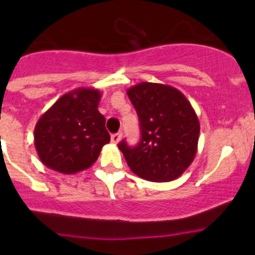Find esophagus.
Segmentation results:
<instances>
[{"mask_svg": "<svg viewBox=\"0 0 255 255\" xmlns=\"http://www.w3.org/2000/svg\"><path fill=\"white\" fill-rule=\"evenodd\" d=\"M122 138V133H115V134L111 135V142L113 144H117Z\"/></svg>", "mask_w": 255, "mask_h": 255, "instance_id": "34e87169", "label": "esophagus"}]
</instances>
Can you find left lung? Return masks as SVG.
<instances>
[{
  "instance_id": "1",
  "label": "left lung",
  "mask_w": 255,
  "mask_h": 255,
  "mask_svg": "<svg viewBox=\"0 0 255 255\" xmlns=\"http://www.w3.org/2000/svg\"><path fill=\"white\" fill-rule=\"evenodd\" d=\"M140 125V142L118 148L130 170L144 180L166 182L184 174L194 161L200 135L196 112L173 86L140 82L127 90Z\"/></svg>"
}]
</instances>
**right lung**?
<instances>
[{"mask_svg":"<svg viewBox=\"0 0 255 255\" xmlns=\"http://www.w3.org/2000/svg\"><path fill=\"white\" fill-rule=\"evenodd\" d=\"M101 92L79 87L63 95L34 128V145L40 161L61 174L89 169L99 158L110 134L99 112Z\"/></svg>","mask_w":255,"mask_h":255,"instance_id":"obj_1","label":"right lung"}]
</instances>
